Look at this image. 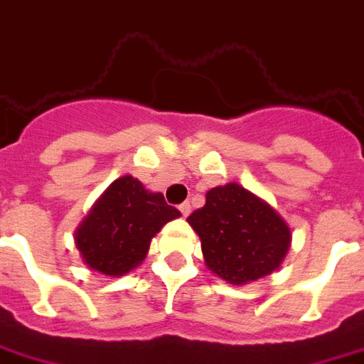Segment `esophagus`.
<instances>
[{
	"label": "esophagus",
	"instance_id": "34e87169",
	"mask_svg": "<svg viewBox=\"0 0 364 364\" xmlns=\"http://www.w3.org/2000/svg\"><path fill=\"white\" fill-rule=\"evenodd\" d=\"M179 210H181L183 216L187 218V216H189V214H191V204H189V203H183L181 206H179Z\"/></svg>",
	"mask_w": 364,
	"mask_h": 364
}]
</instances>
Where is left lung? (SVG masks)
<instances>
[{
	"label": "left lung",
	"instance_id": "obj_1",
	"mask_svg": "<svg viewBox=\"0 0 364 364\" xmlns=\"http://www.w3.org/2000/svg\"><path fill=\"white\" fill-rule=\"evenodd\" d=\"M187 222L200 237L206 268L233 285L278 270L291 247V230L276 208L237 183L210 189Z\"/></svg>",
	"mask_w": 364,
	"mask_h": 364
}]
</instances>
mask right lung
Wrapping results in <instances>:
<instances>
[{"label":"right lung","instance_id":"obj_1","mask_svg":"<svg viewBox=\"0 0 364 364\" xmlns=\"http://www.w3.org/2000/svg\"><path fill=\"white\" fill-rule=\"evenodd\" d=\"M181 216L161 193H152L133 175L107 187L75 231V245L90 270L119 278L142 264L150 241L168 222Z\"/></svg>","mask_w":364,"mask_h":364}]
</instances>
